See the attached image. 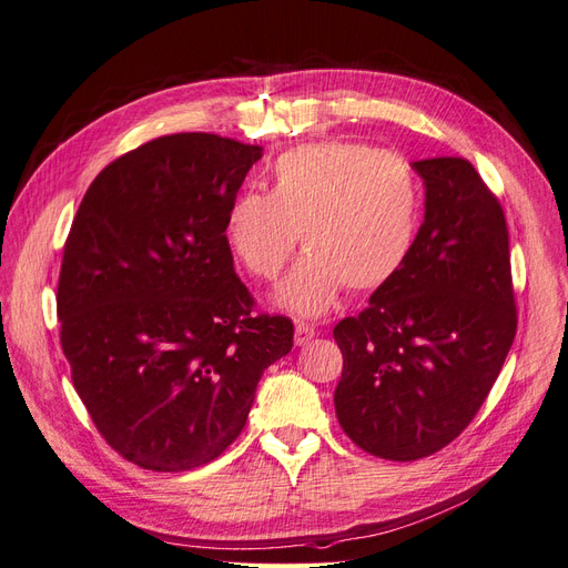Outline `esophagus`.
Wrapping results in <instances>:
<instances>
[{
	"label": "esophagus",
	"mask_w": 568,
	"mask_h": 568,
	"mask_svg": "<svg viewBox=\"0 0 568 568\" xmlns=\"http://www.w3.org/2000/svg\"><path fill=\"white\" fill-rule=\"evenodd\" d=\"M315 334H317L315 326H311L307 322H298L296 324V336H294L296 338V346H305V343L311 341Z\"/></svg>",
	"instance_id": "1"
}]
</instances>
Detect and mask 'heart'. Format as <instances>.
<instances>
[{
  "label": "heart",
  "instance_id": "1",
  "mask_svg": "<svg viewBox=\"0 0 568 568\" xmlns=\"http://www.w3.org/2000/svg\"><path fill=\"white\" fill-rule=\"evenodd\" d=\"M270 182L232 199L225 242L253 277L274 280L301 234L307 253L277 294L301 315L332 307L343 284L355 294L388 284L415 246L422 186L400 153L313 142L282 153Z\"/></svg>",
  "mask_w": 568,
  "mask_h": 568
}]
</instances>
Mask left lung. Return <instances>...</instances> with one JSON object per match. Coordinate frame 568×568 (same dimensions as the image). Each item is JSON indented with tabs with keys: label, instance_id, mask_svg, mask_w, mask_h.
I'll list each match as a JSON object with an SVG mask.
<instances>
[{
	"label": "left lung",
	"instance_id": "left-lung-1",
	"mask_svg": "<svg viewBox=\"0 0 568 568\" xmlns=\"http://www.w3.org/2000/svg\"><path fill=\"white\" fill-rule=\"evenodd\" d=\"M424 222L395 277L334 326L336 417L365 453L412 462L443 450L500 374L517 336L505 211L467 159L412 163Z\"/></svg>",
	"mask_w": 568,
	"mask_h": 568
}]
</instances>
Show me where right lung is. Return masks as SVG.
I'll list each match as a JSON object with an SVG mask.
<instances>
[{
    "mask_svg": "<svg viewBox=\"0 0 568 568\" xmlns=\"http://www.w3.org/2000/svg\"><path fill=\"white\" fill-rule=\"evenodd\" d=\"M263 146L156 136L90 184L63 246L61 348L97 432L151 471H189L242 434L294 322L253 313L225 213Z\"/></svg>",
    "mask_w": 568,
    "mask_h": 568,
    "instance_id": "add662e5",
    "label": "right lung"
}]
</instances>
